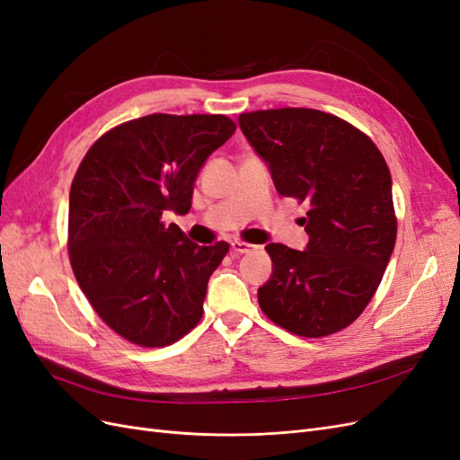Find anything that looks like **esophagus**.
I'll return each instance as SVG.
<instances>
[{
    "mask_svg": "<svg viewBox=\"0 0 460 460\" xmlns=\"http://www.w3.org/2000/svg\"><path fill=\"white\" fill-rule=\"evenodd\" d=\"M232 252L234 253H249V252H255V249H259L257 245H253V243H247V242H242V240H234L232 243Z\"/></svg>",
    "mask_w": 460,
    "mask_h": 460,
    "instance_id": "obj_1",
    "label": "esophagus"
}]
</instances>
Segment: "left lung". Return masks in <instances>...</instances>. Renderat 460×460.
Returning a JSON list of instances; mask_svg holds the SVG:
<instances>
[{
  "mask_svg": "<svg viewBox=\"0 0 460 460\" xmlns=\"http://www.w3.org/2000/svg\"><path fill=\"white\" fill-rule=\"evenodd\" d=\"M269 163L278 193L307 203L305 252L269 243L270 280L259 307L296 336L324 338L360 316L394 253L392 174L380 149L351 122L324 111L282 107L240 115Z\"/></svg>",
  "mask_w": 460,
  "mask_h": 460,
  "instance_id": "8db88e82",
  "label": "left lung"
}]
</instances>
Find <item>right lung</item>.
<instances>
[{"instance_id": "obj_1", "label": "right lung", "mask_w": 460, "mask_h": 460, "mask_svg": "<svg viewBox=\"0 0 460 460\" xmlns=\"http://www.w3.org/2000/svg\"><path fill=\"white\" fill-rule=\"evenodd\" d=\"M234 132L226 115L153 113L107 130L78 166L68 259L97 316L134 345H171L199 324L230 245L193 243L163 215L190 211L205 159Z\"/></svg>"}]
</instances>
